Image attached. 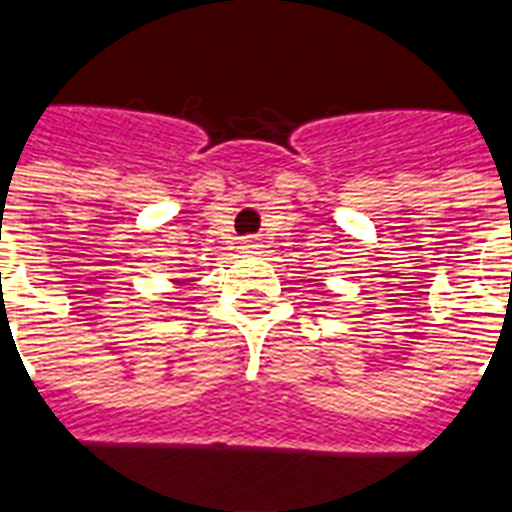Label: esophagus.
Returning <instances> with one entry per match:
<instances>
[{
    "label": "esophagus",
    "instance_id": "34e87169",
    "mask_svg": "<svg viewBox=\"0 0 512 512\" xmlns=\"http://www.w3.org/2000/svg\"><path fill=\"white\" fill-rule=\"evenodd\" d=\"M240 248H243L245 253H259L261 245L256 243V240H243V245H240Z\"/></svg>",
    "mask_w": 512,
    "mask_h": 512
}]
</instances>
